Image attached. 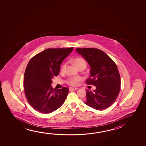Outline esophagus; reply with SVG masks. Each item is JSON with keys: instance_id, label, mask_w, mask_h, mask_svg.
Segmentation results:
<instances>
[{"instance_id": "1", "label": "esophagus", "mask_w": 146, "mask_h": 146, "mask_svg": "<svg viewBox=\"0 0 146 146\" xmlns=\"http://www.w3.org/2000/svg\"><path fill=\"white\" fill-rule=\"evenodd\" d=\"M69 89L70 91H74V90H78V88H71V87H70L69 88Z\"/></svg>"}]
</instances>
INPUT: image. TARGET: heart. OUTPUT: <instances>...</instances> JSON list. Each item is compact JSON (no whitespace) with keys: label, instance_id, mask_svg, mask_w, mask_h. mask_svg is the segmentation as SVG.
Masks as SVG:
<instances>
[{"label":"heart","instance_id":"heart-1","mask_svg":"<svg viewBox=\"0 0 146 146\" xmlns=\"http://www.w3.org/2000/svg\"><path fill=\"white\" fill-rule=\"evenodd\" d=\"M73 62L74 64L78 67V68L83 66L86 67V62L83 58H75L73 60ZM66 66H67V63H64L60 68V72H64L66 69ZM81 80V78L80 77H69V78H68L66 80V82L68 84H69L71 86H77Z\"/></svg>","mask_w":146,"mask_h":146}]
</instances>
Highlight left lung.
I'll use <instances>...</instances> for the list:
<instances>
[{
	"mask_svg": "<svg viewBox=\"0 0 146 146\" xmlns=\"http://www.w3.org/2000/svg\"><path fill=\"white\" fill-rule=\"evenodd\" d=\"M91 67L88 85L96 86L94 92L86 91L84 103L97 110L108 108L117 98L121 89V78L117 66L103 51L97 48H77Z\"/></svg>",
	"mask_w": 146,
	"mask_h": 146,
	"instance_id": "8db88e82",
	"label": "left lung"
}]
</instances>
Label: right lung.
I'll list each match as a JSON object with an SVG mask.
<instances>
[{
  "instance_id": "1",
  "label": "right lung",
  "mask_w": 146,
  "mask_h": 146,
  "mask_svg": "<svg viewBox=\"0 0 146 146\" xmlns=\"http://www.w3.org/2000/svg\"><path fill=\"white\" fill-rule=\"evenodd\" d=\"M73 47L48 48L31 58L24 73L23 88L28 102L38 112L49 113L64 103L69 88L55 90L52 79L60 73V66Z\"/></svg>"
}]
</instances>
